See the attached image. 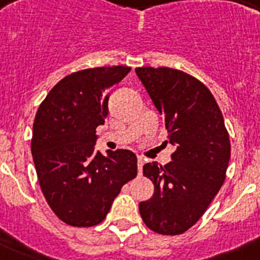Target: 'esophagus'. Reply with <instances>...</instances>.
I'll return each instance as SVG.
<instances>
[{"label": "esophagus", "instance_id": "esophagus-1", "mask_svg": "<svg viewBox=\"0 0 260 260\" xmlns=\"http://www.w3.org/2000/svg\"><path fill=\"white\" fill-rule=\"evenodd\" d=\"M143 164L144 158L142 156H138V173H139V176H142V172H143Z\"/></svg>", "mask_w": 260, "mask_h": 260}]
</instances>
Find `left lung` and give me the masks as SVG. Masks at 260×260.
Segmentation results:
<instances>
[{"mask_svg":"<svg viewBox=\"0 0 260 260\" xmlns=\"http://www.w3.org/2000/svg\"><path fill=\"white\" fill-rule=\"evenodd\" d=\"M135 73L177 147L169 164H144L143 174L155 191L139 203V212L151 231L177 236L201 219L224 183L229 134L219 105L201 80L169 68H137Z\"/></svg>","mask_w":260,"mask_h":260,"instance_id":"8db88e82","label":"left lung"}]
</instances>
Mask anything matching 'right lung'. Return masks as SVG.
<instances>
[{
    "label": "right lung",
    "mask_w": 260,
    "mask_h": 260,
    "mask_svg": "<svg viewBox=\"0 0 260 260\" xmlns=\"http://www.w3.org/2000/svg\"><path fill=\"white\" fill-rule=\"evenodd\" d=\"M130 70L104 66L73 73L50 89L38 109L31 141L38 180L53 212L71 226L102 222L121 187L137 177L134 152L95 151L110 87Z\"/></svg>",
    "instance_id": "add662e5"
}]
</instances>
